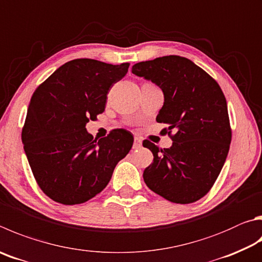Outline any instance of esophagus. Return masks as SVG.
Wrapping results in <instances>:
<instances>
[{"label":"esophagus","instance_id":"esophagus-1","mask_svg":"<svg viewBox=\"0 0 262 262\" xmlns=\"http://www.w3.org/2000/svg\"><path fill=\"white\" fill-rule=\"evenodd\" d=\"M141 146H142V141L139 139V137H135L134 144H133V149H134V150L141 149Z\"/></svg>","mask_w":262,"mask_h":262}]
</instances>
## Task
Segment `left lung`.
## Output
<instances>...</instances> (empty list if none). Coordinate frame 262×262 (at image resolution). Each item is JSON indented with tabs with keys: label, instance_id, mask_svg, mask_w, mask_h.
<instances>
[{
	"label": "left lung",
	"instance_id": "obj_1",
	"mask_svg": "<svg viewBox=\"0 0 262 262\" xmlns=\"http://www.w3.org/2000/svg\"><path fill=\"white\" fill-rule=\"evenodd\" d=\"M132 72L163 90L164 105L156 120L168 126L164 134L174 132L169 149L143 142L154 154L143 173L145 184L169 202H197L213 187L231 142L220 85L193 61L174 55L141 61Z\"/></svg>",
	"mask_w": 262,
	"mask_h": 262
}]
</instances>
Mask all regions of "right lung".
<instances>
[{
  "label": "right lung",
  "mask_w": 262,
  "mask_h": 262,
  "mask_svg": "<svg viewBox=\"0 0 262 262\" xmlns=\"http://www.w3.org/2000/svg\"><path fill=\"white\" fill-rule=\"evenodd\" d=\"M128 68L129 63L73 59L33 94L21 141L37 184L52 201L75 205L92 199L132 149L134 139L125 129L98 141L85 129L89 120L105 110L108 90Z\"/></svg>",
  "instance_id": "add662e5"
}]
</instances>
